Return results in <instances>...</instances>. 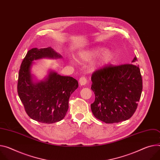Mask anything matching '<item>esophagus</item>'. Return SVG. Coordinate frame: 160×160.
<instances>
[{"mask_svg": "<svg viewBox=\"0 0 160 160\" xmlns=\"http://www.w3.org/2000/svg\"><path fill=\"white\" fill-rule=\"evenodd\" d=\"M79 83L81 85H85L87 83V79L85 77H82L79 80Z\"/></svg>", "mask_w": 160, "mask_h": 160, "instance_id": "esophagus-1", "label": "esophagus"}]
</instances>
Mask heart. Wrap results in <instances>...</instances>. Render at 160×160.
I'll return each mask as SVG.
<instances>
[{"label":"heart","mask_w":160,"mask_h":160,"mask_svg":"<svg viewBox=\"0 0 160 160\" xmlns=\"http://www.w3.org/2000/svg\"><path fill=\"white\" fill-rule=\"evenodd\" d=\"M97 59L92 64L94 69L103 68L109 64L114 57V53L110 49H105L101 47H94L89 49L82 50L78 53V59L80 62H89L96 57ZM69 61L72 63L74 60L69 58Z\"/></svg>","instance_id":"heart-1"}]
</instances>
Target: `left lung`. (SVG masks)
<instances>
[{
  "label": "left lung",
  "mask_w": 160,
  "mask_h": 160,
  "mask_svg": "<svg viewBox=\"0 0 160 160\" xmlns=\"http://www.w3.org/2000/svg\"><path fill=\"white\" fill-rule=\"evenodd\" d=\"M137 61L135 57L132 64ZM132 64L106 66L92 74L91 89L95 101L91 107L98 119L108 124L119 122L135 113L142 91V79L138 66Z\"/></svg>",
  "instance_id": "1"
}]
</instances>
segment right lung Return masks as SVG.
Wrapping results in <instances>:
<instances>
[{"instance_id":"right-lung-1","label":"right lung","mask_w":160,"mask_h":160,"mask_svg":"<svg viewBox=\"0 0 160 160\" xmlns=\"http://www.w3.org/2000/svg\"><path fill=\"white\" fill-rule=\"evenodd\" d=\"M45 58L61 59L62 56L51 47L28 51L19 71L17 89L27 115L39 122L52 124L64 119L70 96L78 83L72 77L61 76L53 70L42 80H36L31 72L34 61Z\"/></svg>"}]
</instances>
